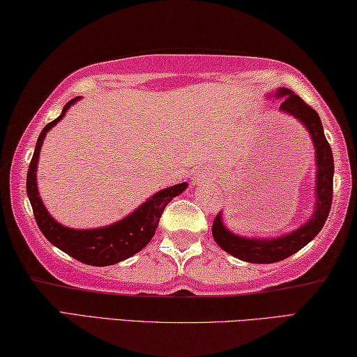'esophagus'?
Instances as JSON below:
<instances>
[{
  "label": "esophagus",
  "instance_id": "34e87169",
  "mask_svg": "<svg viewBox=\"0 0 357 357\" xmlns=\"http://www.w3.org/2000/svg\"><path fill=\"white\" fill-rule=\"evenodd\" d=\"M199 180H202V172L195 174V177H192V183H197Z\"/></svg>",
  "mask_w": 357,
  "mask_h": 357
}]
</instances>
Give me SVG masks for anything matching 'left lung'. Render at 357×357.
I'll return each mask as SVG.
<instances>
[{"mask_svg":"<svg viewBox=\"0 0 357 357\" xmlns=\"http://www.w3.org/2000/svg\"><path fill=\"white\" fill-rule=\"evenodd\" d=\"M276 96H284L282 103H280V109L290 112L298 121H301L305 125V128L309 130L312 141H314L318 171L315 186V213L312 216V220L305 222L303 227H299L290 235L280 236V238L276 240H254L234 235L224 227L221 213H218L213 221V227H211V234H213L215 241L224 251L232 254L234 257L251 261V264H274V261L284 260L298 252L299 249H303L323 229L331 211V204H333L334 160L333 150H331L326 136H324L320 116L301 97L296 96L293 91L287 89V87H280L276 92Z\"/></svg>","mask_w":357,"mask_h":357,"instance_id":"8db88e82","label":"left lung"}]
</instances>
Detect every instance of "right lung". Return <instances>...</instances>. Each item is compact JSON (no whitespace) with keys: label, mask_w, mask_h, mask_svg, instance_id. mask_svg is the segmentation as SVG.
<instances>
[{"label":"right lung","mask_w":357,"mask_h":357,"mask_svg":"<svg viewBox=\"0 0 357 357\" xmlns=\"http://www.w3.org/2000/svg\"><path fill=\"white\" fill-rule=\"evenodd\" d=\"M78 97L72 98L64 109H62L61 116L54 121L45 125V128L40 131L39 139L36 144V150L33 158L29 162L28 177H26V191L31 202V207L34 211V218L37 226H39L40 232L45 235V238L59 248L61 251L70 255V257L83 261L86 265L92 266H106L114 265L125 259L131 257L136 252L152 240L155 235V230L158 227V221L165 211L166 205L172 201L175 196H178L186 188V183L174 185L171 188H166L158 191L155 196L147 199L139 208L135 210L130 216L125 220L119 221L112 226L103 227V229H91V230H75L61 226L56 222L48 211L43 207V204L39 197V191H37V182H36V169L37 161H39V152L40 146L45 137L47 131L54 127L56 122H59L64 117L66 111L70 108V105L75 103Z\"/></svg>","instance_id":"obj_1"}]
</instances>
